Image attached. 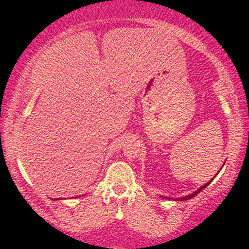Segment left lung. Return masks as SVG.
Masks as SVG:
<instances>
[{"label": "left lung", "instance_id": "obj_1", "mask_svg": "<svg viewBox=\"0 0 249 249\" xmlns=\"http://www.w3.org/2000/svg\"><path fill=\"white\" fill-rule=\"evenodd\" d=\"M211 181H212V180H211ZM211 181H210V182H207V184H205V185H204V186H201V187H200L198 191H196V192H194V193H192V194H191V196H184V198H180V200H188V199H192V198H193V196H196V194H198L199 192H201V191H202V190H204V188H206V187L208 186V185H210V184H211Z\"/></svg>", "mask_w": 249, "mask_h": 249}]
</instances>
